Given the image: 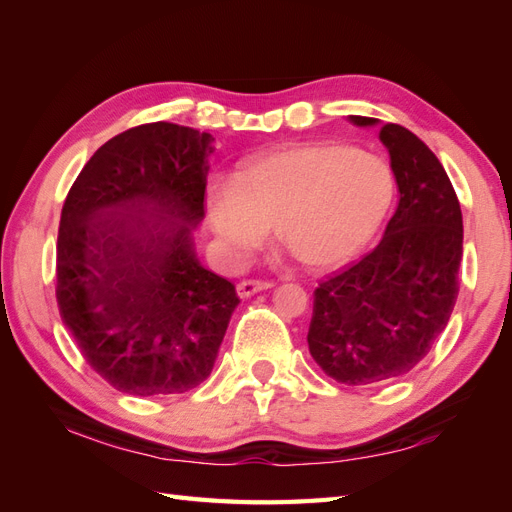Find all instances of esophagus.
Returning <instances> with one entry per match:
<instances>
[{
  "instance_id": "34e87169",
  "label": "esophagus",
  "mask_w": 512,
  "mask_h": 512,
  "mask_svg": "<svg viewBox=\"0 0 512 512\" xmlns=\"http://www.w3.org/2000/svg\"><path fill=\"white\" fill-rule=\"evenodd\" d=\"M273 284L271 282H265V280H245L237 286V292L241 299H247V297H254L256 292H262V290H269Z\"/></svg>"
}]
</instances>
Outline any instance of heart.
<instances>
[{
  "instance_id": "1",
  "label": "heart",
  "mask_w": 512,
  "mask_h": 512,
  "mask_svg": "<svg viewBox=\"0 0 512 512\" xmlns=\"http://www.w3.org/2000/svg\"><path fill=\"white\" fill-rule=\"evenodd\" d=\"M397 198L378 153L339 143L294 145L256 158L209 194V222L226 260L241 262L271 224L312 269H335L376 239Z\"/></svg>"
}]
</instances>
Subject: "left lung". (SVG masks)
<instances>
[{"mask_svg": "<svg viewBox=\"0 0 512 512\" xmlns=\"http://www.w3.org/2000/svg\"><path fill=\"white\" fill-rule=\"evenodd\" d=\"M354 126L378 119L350 115ZM399 205L382 241L314 290L307 344L314 361L348 386L408 374L446 329L459 294L463 220L453 183L410 130L384 123Z\"/></svg>", "mask_w": 512, "mask_h": 512, "instance_id": "left-lung-1", "label": "left lung"}]
</instances>
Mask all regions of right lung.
Masks as SVG:
<instances>
[{
  "label": "right lung",
  "instance_id": "1",
  "mask_svg": "<svg viewBox=\"0 0 512 512\" xmlns=\"http://www.w3.org/2000/svg\"><path fill=\"white\" fill-rule=\"evenodd\" d=\"M213 136L177 123L104 143L61 209L57 305L83 359L113 389L173 395L211 374L237 290L200 265Z\"/></svg>",
  "mask_w": 512,
  "mask_h": 512
}]
</instances>
